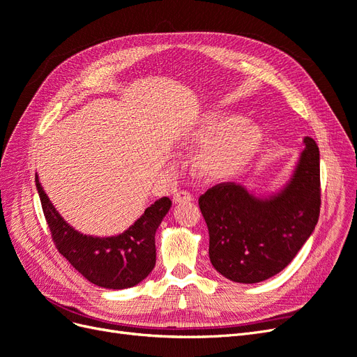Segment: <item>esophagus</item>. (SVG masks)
I'll list each match as a JSON object with an SVG mask.
<instances>
[{"label": "esophagus", "mask_w": 357, "mask_h": 357, "mask_svg": "<svg viewBox=\"0 0 357 357\" xmlns=\"http://www.w3.org/2000/svg\"><path fill=\"white\" fill-rule=\"evenodd\" d=\"M192 199H193V195L188 190H177L174 193V201L176 202H188V201H192Z\"/></svg>", "instance_id": "1"}]
</instances>
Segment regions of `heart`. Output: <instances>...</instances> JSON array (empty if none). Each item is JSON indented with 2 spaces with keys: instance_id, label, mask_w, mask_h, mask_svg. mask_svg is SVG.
Returning <instances> with one entry per match:
<instances>
[{
  "instance_id": "obj_1",
  "label": "heart",
  "mask_w": 357,
  "mask_h": 357,
  "mask_svg": "<svg viewBox=\"0 0 357 357\" xmlns=\"http://www.w3.org/2000/svg\"><path fill=\"white\" fill-rule=\"evenodd\" d=\"M261 128L238 114L211 110L188 129L183 146L199 149L197 167L211 180L228 178L245 165L261 144Z\"/></svg>"
}]
</instances>
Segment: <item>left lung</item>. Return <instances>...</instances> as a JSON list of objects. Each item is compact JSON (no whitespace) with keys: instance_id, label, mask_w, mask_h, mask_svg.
Segmentation results:
<instances>
[{"instance_id":"obj_1","label":"left lung","mask_w":357,"mask_h":357,"mask_svg":"<svg viewBox=\"0 0 357 357\" xmlns=\"http://www.w3.org/2000/svg\"><path fill=\"white\" fill-rule=\"evenodd\" d=\"M295 174L277 195L259 199L235 183H220L199 197L208 226L210 261L235 283H259L291 262L314 231L320 214V153L304 138Z\"/></svg>"}]
</instances>
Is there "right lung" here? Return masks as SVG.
Here are the masks:
<instances>
[{"label": "right lung", "mask_w": 357, "mask_h": 357, "mask_svg": "<svg viewBox=\"0 0 357 357\" xmlns=\"http://www.w3.org/2000/svg\"><path fill=\"white\" fill-rule=\"evenodd\" d=\"M36 186L55 247L91 283L105 289H126L152 273L156 264L155 234L171 207L169 198L164 197L150 205L123 234L98 238L74 231L61 218L37 176Z\"/></svg>", "instance_id": "add662e5"}]
</instances>
